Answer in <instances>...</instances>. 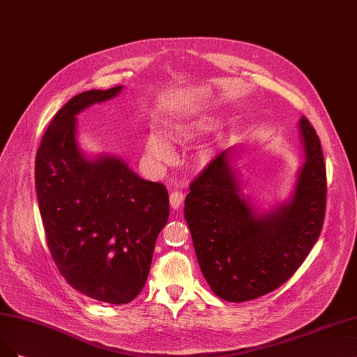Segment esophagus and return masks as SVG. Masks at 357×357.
Instances as JSON below:
<instances>
[{
  "label": "esophagus",
  "mask_w": 357,
  "mask_h": 357,
  "mask_svg": "<svg viewBox=\"0 0 357 357\" xmlns=\"http://www.w3.org/2000/svg\"><path fill=\"white\" fill-rule=\"evenodd\" d=\"M183 199H184V195L180 190H174L169 193V205L173 210H178L183 204Z\"/></svg>",
  "instance_id": "34e87169"
}]
</instances>
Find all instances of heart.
Segmentation results:
<instances>
[{
	"mask_svg": "<svg viewBox=\"0 0 357 357\" xmlns=\"http://www.w3.org/2000/svg\"><path fill=\"white\" fill-rule=\"evenodd\" d=\"M169 132L171 136L188 137L190 134V130L183 126H177L171 128ZM144 151H146V155L151 159H153V161H167V159H169L171 156V146L168 140L159 131L147 132L146 142H144Z\"/></svg>",
	"mask_w": 357,
	"mask_h": 357,
	"instance_id": "1",
	"label": "heart"
}]
</instances>
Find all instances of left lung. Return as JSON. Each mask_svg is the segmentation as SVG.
Segmentation results:
<instances>
[{"label":"left lung","instance_id":"obj_1","mask_svg":"<svg viewBox=\"0 0 357 357\" xmlns=\"http://www.w3.org/2000/svg\"><path fill=\"white\" fill-rule=\"evenodd\" d=\"M304 164L292 193L268 210L243 192L236 155L229 147L192 181L184 201L201 272L217 297L242 303L266 296L296 273L321 235L326 171L314 128L298 121Z\"/></svg>","mask_w":357,"mask_h":357}]
</instances>
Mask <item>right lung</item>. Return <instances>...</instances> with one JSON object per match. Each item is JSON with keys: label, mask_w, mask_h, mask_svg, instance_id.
<instances>
[{"label": "right lung", "mask_w": 357, "mask_h": 357, "mask_svg": "<svg viewBox=\"0 0 357 357\" xmlns=\"http://www.w3.org/2000/svg\"><path fill=\"white\" fill-rule=\"evenodd\" d=\"M122 89L72 97L48 126L35 159L36 196L57 268L72 288L109 304H127L142 292L169 215L162 183L142 178L116 155L90 156L78 144L77 115Z\"/></svg>", "instance_id": "1"}]
</instances>
